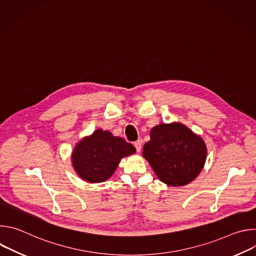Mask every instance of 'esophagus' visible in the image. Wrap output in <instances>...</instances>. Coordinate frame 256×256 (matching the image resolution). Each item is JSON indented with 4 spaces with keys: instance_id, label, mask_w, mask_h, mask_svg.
<instances>
[{
    "instance_id": "34e87169",
    "label": "esophagus",
    "mask_w": 256,
    "mask_h": 256,
    "mask_svg": "<svg viewBox=\"0 0 256 256\" xmlns=\"http://www.w3.org/2000/svg\"><path fill=\"white\" fill-rule=\"evenodd\" d=\"M134 148H136V152L140 153V150H142V140H136V142H134Z\"/></svg>"
}]
</instances>
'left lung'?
Returning <instances> with one entry per match:
<instances>
[{"instance_id":"left-lung-1","label":"left lung","mask_w":256,"mask_h":256,"mask_svg":"<svg viewBox=\"0 0 256 256\" xmlns=\"http://www.w3.org/2000/svg\"><path fill=\"white\" fill-rule=\"evenodd\" d=\"M142 157L157 177L169 186H184L202 172L206 146L200 136L180 122L160 124L150 132Z\"/></svg>"}]
</instances>
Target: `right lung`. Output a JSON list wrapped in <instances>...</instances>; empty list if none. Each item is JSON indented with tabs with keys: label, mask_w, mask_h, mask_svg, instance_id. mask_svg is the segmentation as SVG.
<instances>
[{
	"label": "right lung",
	"mask_w": 256,
	"mask_h": 256,
	"mask_svg": "<svg viewBox=\"0 0 256 256\" xmlns=\"http://www.w3.org/2000/svg\"><path fill=\"white\" fill-rule=\"evenodd\" d=\"M134 153L136 148L124 138L98 128L75 144L70 161L80 178L99 184L112 176L122 158Z\"/></svg>",
	"instance_id": "1"
}]
</instances>
